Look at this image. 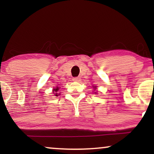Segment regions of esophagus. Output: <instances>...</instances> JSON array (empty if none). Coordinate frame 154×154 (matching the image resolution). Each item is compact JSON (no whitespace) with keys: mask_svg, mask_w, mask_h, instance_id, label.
<instances>
[{"mask_svg":"<svg viewBox=\"0 0 154 154\" xmlns=\"http://www.w3.org/2000/svg\"><path fill=\"white\" fill-rule=\"evenodd\" d=\"M72 80L74 82H78L80 81V79L78 78V77H74V78L72 79Z\"/></svg>","mask_w":154,"mask_h":154,"instance_id":"1","label":"esophagus"}]
</instances>
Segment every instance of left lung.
Segmentation results:
<instances>
[{"label":"left lung","mask_w":154,"mask_h":154,"mask_svg":"<svg viewBox=\"0 0 154 154\" xmlns=\"http://www.w3.org/2000/svg\"><path fill=\"white\" fill-rule=\"evenodd\" d=\"M94 87V89H96V87ZM95 93L96 94V92H95Z\"/></svg>","instance_id":"obj_1"}]
</instances>
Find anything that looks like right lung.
Wrapping results in <instances>:
<instances>
[{
	"label": "right lung",
	"instance_id": "1",
	"mask_svg": "<svg viewBox=\"0 0 154 154\" xmlns=\"http://www.w3.org/2000/svg\"><path fill=\"white\" fill-rule=\"evenodd\" d=\"M59 87H56V88H54V89H53V94H54V95L56 96H58V95H60V93H59Z\"/></svg>",
	"mask_w": 154,
	"mask_h": 154
}]
</instances>
